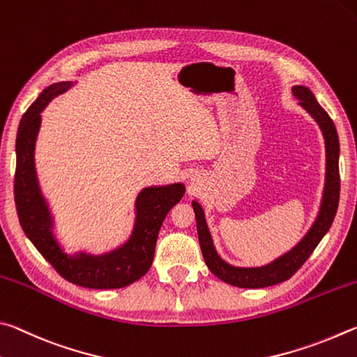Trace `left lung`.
Wrapping results in <instances>:
<instances>
[{
    "instance_id": "left-lung-1",
    "label": "left lung",
    "mask_w": 357,
    "mask_h": 357,
    "mask_svg": "<svg viewBox=\"0 0 357 357\" xmlns=\"http://www.w3.org/2000/svg\"><path fill=\"white\" fill-rule=\"evenodd\" d=\"M293 97L299 100V105L309 112L310 117L318 123L323 139L324 150H326V175H324V188L323 197L320 204V210L315 218L314 224L307 230L301 241L295 248H291L289 252L280 255L271 264L255 268L245 266H234L227 264L220 254H218L211 232L208 229L207 220L202 205L197 201H192V208L196 213L197 224V236L201 243L202 255L208 270L220 278L226 284L240 289H264V287H271L284 282L290 279L299 268L304 265V261L310 257L314 249L318 246L324 235L328 234L331 224L334 221V216L339 207L340 197V175H339V155H340V144L339 136H337L335 125L333 119L324 111L320 103L309 87L305 86H293Z\"/></svg>"
}]
</instances>
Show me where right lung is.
<instances>
[{"label": "right lung", "instance_id": "1", "mask_svg": "<svg viewBox=\"0 0 357 357\" xmlns=\"http://www.w3.org/2000/svg\"><path fill=\"white\" fill-rule=\"evenodd\" d=\"M72 86V81H61L43 89L18 125L14 180L18 220L24 235L37 251L68 282L86 289H122L141 279L150 270L161 224L167 211L183 197L185 185L171 183L141 190L135 201V226L123 245L105 254L84 251L67 254L54 235L52 210L37 178L34 150L42 123L40 112L54 97Z\"/></svg>", "mask_w": 357, "mask_h": 357}]
</instances>
